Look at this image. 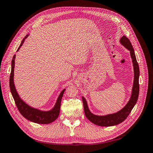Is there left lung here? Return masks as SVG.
Wrapping results in <instances>:
<instances>
[{
	"label": "left lung",
	"mask_w": 153,
	"mask_h": 153,
	"mask_svg": "<svg viewBox=\"0 0 153 153\" xmlns=\"http://www.w3.org/2000/svg\"><path fill=\"white\" fill-rule=\"evenodd\" d=\"M119 41L122 45L129 51L130 56L132 59L134 70V80L131 95L128 102L122 109L115 113L105 115H98L92 114L89 108L85 98L84 96H82V101L83 104H84L85 116L91 123L100 126H112L123 122L127 118L134 106L137 103L138 98V94H139V82L138 81H139L140 71L138 64L137 61L135 51H134L130 41L125 36H123Z\"/></svg>",
	"instance_id": "left-lung-1"
}]
</instances>
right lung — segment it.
Instances as JSON below:
<instances>
[{
	"label": "right lung",
	"mask_w": 153,
	"mask_h": 153,
	"mask_svg": "<svg viewBox=\"0 0 153 153\" xmlns=\"http://www.w3.org/2000/svg\"><path fill=\"white\" fill-rule=\"evenodd\" d=\"M29 36V34L26 35L25 38L22 41L21 44L18 47L16 52L20 50L22 45L24 44L25 39ZM16 58V55H14L11 62V71L10 74V87L11 94L15 100V102L17 108L19 110L20 114L25 119L29 121L33 122L37 124H47L55 121L58 117L60 113V108H61V100L64 94V92L66 89H64L60 94L59 95L55 102L53 107L49 110H41L38 108H36L32 106L29 105L27 103L23 100L18 94L16 87L14 83V69H15V60Z\"/></svg>",
	"instance_id": "1"
}]
</instances>
